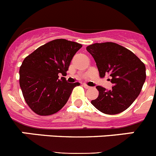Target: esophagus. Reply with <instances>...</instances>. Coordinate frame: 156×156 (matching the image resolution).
<instances>
[{
    "label": "esophagus",
    "instance_id": "obj_1",
    "mask_svg": "<svg viewBox=\"0 0 156 156\" xmlns=\"http://www.w3.org/2000/svg\"><path fill=\"white\" fill-rule=\"evenodd\" d=\"M83 87H84V88H86V89H89V88L90 87L87 86V85L85 84V83H83Z\"/></svg>",
    "mask_w": 156,
    "mask_h": 156
}]
</instances>
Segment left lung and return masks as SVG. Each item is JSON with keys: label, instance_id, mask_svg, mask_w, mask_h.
Masks as SVG:
<instances>
[{"label": "left lung", "instance_id": "1", "mask_svg": "<svg viewBox=\"0 0 156 156\" xmlns=\"http://www.w3.org/2000/svg\"><path fill=\"white\" fill-rule=\"evenodd\" d=\"M93 56L100 77L105 75L113 83L111 90L97 86L98 97L91 104L99 111L115 115L125 111L140 94L146 79L145 66L127 48L115 43H96L87 47Z\"/></svg>", "mask_w": 156, "mask_h": 156}]
</instances>
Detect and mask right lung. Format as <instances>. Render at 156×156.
Here are the masks:
<instances>
[{
	"label": "right lung",
	"instance_id": "obj_1",
	"mask_svg": "<svg viewBox=\"0 0 156 156\" xmlns=\"http://www.w3.org/2000/svg\"><path fill=\"white\" fill-rule=\"evenodd\" d=\"M80 44L56 39L25 58L19 69V84L27 104L40 115L56 113L66 104L80 83H67L64 76Z\"/></svg>",
	"mask_w": 156,
	"mask_h": 156
}]
</instances>
